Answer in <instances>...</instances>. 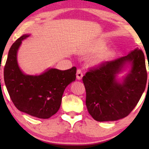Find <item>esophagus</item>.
<instances>
[{"instance_id": "1", "label": "esophagus", "mask_w": 149, "mask_h": 149, "mask_svg": "<svg viewBox=\"0 0 149 149\" xmlns=\"http://www.w3.org/2000/svg\"><path fill=\"white\" fill-rule=\"evenodd\" d=\"M77 79H81L83 77V72L81 69H78L77 70V74H76Z\"/></svg>"}]
</instances>
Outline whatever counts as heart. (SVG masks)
I'll use <instances>...</instances> for the list:
<instances>
[{
  "mask_svg": "<svg viewBox=\"0 0 149 149\" xmlns=\"http://www.w3.org/2000/svg\"><path fill=\"white\" fill-rule=\"evenodd\" d=\"M104 47L102 44L101 43H97L95 45H93V47H89V49H87L85 51L86 52H96L98 51L100 49H102ZM114 55V52L110 50H103L99 52L93 58L92 63L94 64H100L101 63L104 62L106 61L109 60Z\"/></svg>",
  "mask_w": 149,
  "mask_h": 149,
  "instance_id": "1",
  "label": "heart"
}]
</instances>
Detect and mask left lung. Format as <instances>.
Wrapping results in <instances>:
<instances>
[{"label":"left lung","instance_id":"left-lung-1","mask_svg":"<svg viewBox=\"0 0 149 149\" xmlns=\"http://www.w3.org/2000/svg\"><path fill=\"white\" fill-rule=\"evenodd\" d=\"M126 62H132V70L119 84L115 76ZM82 79L86 106L93 119L98 122L122 119L130 114L145 89L147 72L144 53L135 48L127 56L90 68Z\"/></svg>","mask_w":149,"mask_h":149}]
</instances>
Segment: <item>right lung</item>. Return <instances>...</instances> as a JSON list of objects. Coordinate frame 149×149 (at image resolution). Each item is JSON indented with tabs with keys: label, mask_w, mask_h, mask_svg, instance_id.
<instances>
[{
	"label": "right lung",
	"mask_w": 149,
	"mask_h": 149,
	"mask_svg": "<svg viewBox=\"0 0 149 149\" xmlns=\"http://www.w3.org/2000/svg\"><path fill=\"white\" fill-rule=\"evenodd\" d=\"M25 34L9 50L4 79L10 97L17 109L32 116L47 119L59 110L64 90L76 78L75 66L66 70L51 68L39 75L24 74L17 62V51Z\"/></svg>",
	"instance_id": "obj_1"
}]
</instances>
